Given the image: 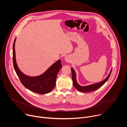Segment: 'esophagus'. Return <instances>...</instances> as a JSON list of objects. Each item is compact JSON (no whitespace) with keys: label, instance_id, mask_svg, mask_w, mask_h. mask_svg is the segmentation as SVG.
Masks as SVG:
<instances>
[{"label":"esophagus","instance_id":"obj_1","mask_svg":"<svg viewBox=\"0 0 127 127\" xmlns=\"http://www.w3.org/2000/svg\"><path fill=\"white\" fill-rule=\"evenodd\" d=\"M70 58L68 56H66L65 57V60L67 62H70Z\"/></svg>","mask_w":127,"mask_h":127}]
</instances>
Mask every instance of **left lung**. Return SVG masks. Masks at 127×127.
Here are the masks:
<instances>
[{"instance_id": "left-lung-1", "label": "left lung", "mask_w": 127, "mask_h": 127, "mask_svg": "<svg viewBox=\"0 0 127 127\" xmlns=\"http://www.w3.org/2000/svg\"><path fill=\"white\" fill-rule=\"evenodd\" d=\"M71 71H72V80H73V84L74 86L75 87L76 89H77L78 91L80 92H82V93H88V92H93L95 91V90L98 89L99 88H100L101 86H102L106 81L109 78L111 72H112V70L110 71V74H108V75L107 76V77L103 80H102V81L97 83H95V84H93L91 85H87V86H82L81 85H80L79 84H78V83H77V81H76V73L74 71V70L71 68Z\"/></svg>"}]
</instances>
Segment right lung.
<instances>
[{"instance_id": "1", "label": "right lung", "mask_w": 127, "mask_h": 127, "mask_svg": "<svg viewBox=\"0 0 127 127\" xmlns=\"http://www.w3.org/2000/svg\"><path fill=\"white\" fill-rule=\"evenodd\" d=\"M15 39L13 44V64L17 75L21 83L27 89L41 95L51 92L56 85V81L59 71L62 67L60 60L50 66L41 75L31 77L24 74L20 71L16 62L15 52Z\"/></svg>"}]
</instances>
